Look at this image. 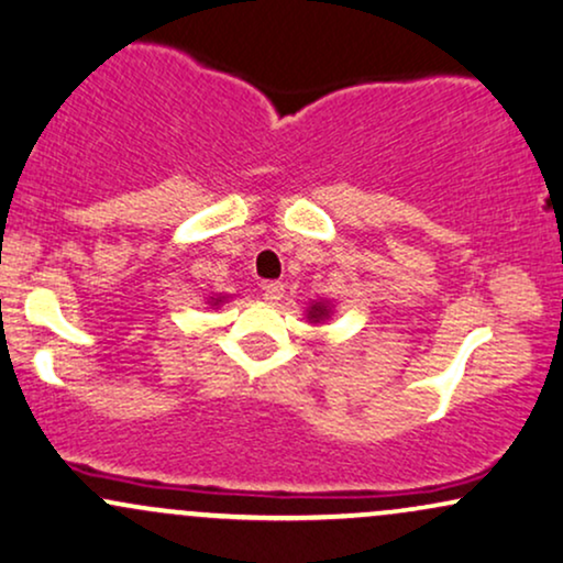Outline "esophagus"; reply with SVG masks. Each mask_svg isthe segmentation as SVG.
Here are the masks:
<instances>
[{
	"label": "esophagus",
	"mask_w": 563,
	"mask_h": 563,
	"mask_svg": "<svg viewBox=\"0 0 563 563\" xmlns=\"http://www.w3.org/2000/svg\"><path fill=\"white\" fill-rule=\"evenodd\" d=\"M284 297V284L282 282H266L263 284V300L279 302Z\"/></svg>",
	"instance_id": "obj_1"
}]
</instances>
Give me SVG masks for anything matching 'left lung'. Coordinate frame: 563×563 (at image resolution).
I'll use <instances>...</instances> for the list:
<instances>
[{
  "label": "left lung",
  "instance_id": "1",
  "mask_svg": "<svg viewBox=\"0 0 563 563\" xmlns=\"http://www.w3.org/2000/svg\"><path fill=\"white\" fill-rule=\"evenodd\" d=\"M329 316V308L327 306H313L308 310V319H313V321H321V319H327Z\"/></svg>",
  "mask_w": 563,
  "mask_h": 563
}]
</instances>
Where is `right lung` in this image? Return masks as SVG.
Instances as JSON below:
<instances>
[{"instance_id": "right-lung-1", "label": "right lung", "mask_w": 563, "mask_h": 563, "mask_svg": "<svg viewBox=\"0 0 563 563\" xmlns=\"http://www.w3.org/2000/svg\"><path fill=\"white\" fill-rule=\"evenodd\" d=\"M218 302H221V300H216V306H218Z\"/></svg>"}]
</instances>
